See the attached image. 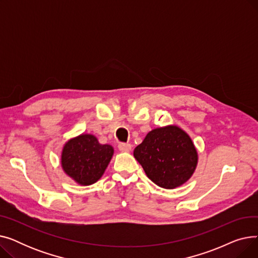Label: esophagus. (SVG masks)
Returning a JSON list of instances; mask_svg holds the SVG:
<instances>
[{
  "label": "esophagus",
  "instance_id": "1",
  "mask_svg": "<svg viewBox=\"0 0 258 258\" xmlns=\"http://www.w3.org/2000/svg\"><path fill=\"white\" fill-rule=\"evenodd\" d=\"M118 148L120 152H130L132 150V145L130 143H119Z\"/></svg>",
  "mask_w": 258,
  "mask_h": 258
}]
</instances>
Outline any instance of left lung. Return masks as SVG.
I'll list each match as a JSON object with an SVG mask.
<instances>
[{
  "mask_svg": "<svg viewBox=\"0 0 258 258\" xmlns=\"http://www.w3.org/2000/svg\"><path fill=\"white\" fill-rule=\"evenodd\" d=\"M134 157L155 184L172 189L191 177L198 153L188 135L175 125L155 128L134 151Z\"/></svg>",
  "mask_w": 258,
  "mask_h": 258,
  "instance_id": "8db88e82",
  "label": "left lung"
}]
</instances>
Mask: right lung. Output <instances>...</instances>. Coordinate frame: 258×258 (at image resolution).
Segmentation results:
<instances>
[{
    "label": "right lung",
    "instance_id": "1",
    "mask_svg": "<svg viewBox=\"0 0 258 258\" xmlns=\"http://www.w3.org/2000/svg\"><path fill=\"white\" fill-rule=\"evenodd\" d=\"M114 148L100 144L93 135L85 134L68 141L61 153L63 171L80 185L97 182L113 157Z\"/></svg>",
    "mask_w": 258,
    "mask_h": 258
}]
</instances>
